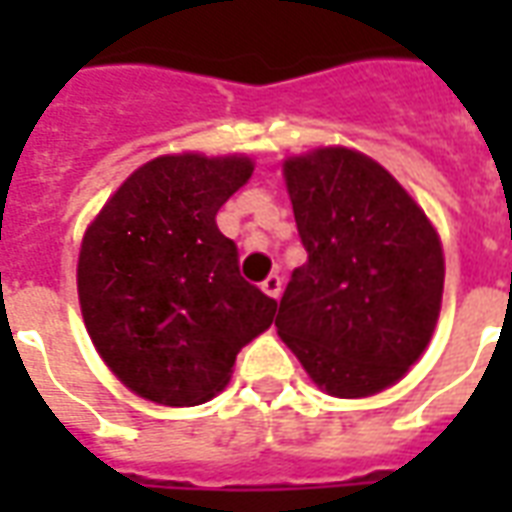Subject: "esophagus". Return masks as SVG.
I'll use <instances>...</instances> for the list:
<instances>
[{
  "label": "esophagus",
  "mask_w": 512,
  "mask_h": 512,
  "mask_svg": "<svg viewBox=\"0 0 512 512\" xmlns=\"http://www.w3.org/2000/svg\"><path fill=\"white\" fill-rule=\"evenodd\" d=\"M260 288H263V293L271 296V299H279V293H282V277H279V274H268Z\"/></svg>",
  "instance_id": "1"
}]
</instances>
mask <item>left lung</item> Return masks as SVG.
<instances>
[{"label": "left lung", "instance_id": "obj_1", "mask_svg": "<svg viewBox=\"0 0 512 512\" xmlns=\"http://www.w3.org/2000/svg\"><path fill=\"white\" fill-rule=\"evenodd\" d=\"M285 180L307 263L279 299V337L329 395H376L430 343L444 290L439 235L356 150L290 158Z\"/></svg>", "mask_w": 512, "mask_h": 512}]
</instances>
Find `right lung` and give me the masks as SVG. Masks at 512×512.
I'll return each mask as SVG.
<instances>
[{
	"label": "right lung",
	"instance_id": "obj_1",
	"mask_svg": "<svg viewBox=\"0 0 512 512\" xmlns=\"http://www.w3.org/2000/svg\"><path fill=\"white\" fill-rule=\"evenodd\" d=\"M252 175L241 156L147 161L106 202L79 252V301L98 354L161 406H197L266 332L277 301L238 271L216 213Z\"/></svg>",
	"mask_w": 512,
	"mask_h": 512
}]
</instances>
